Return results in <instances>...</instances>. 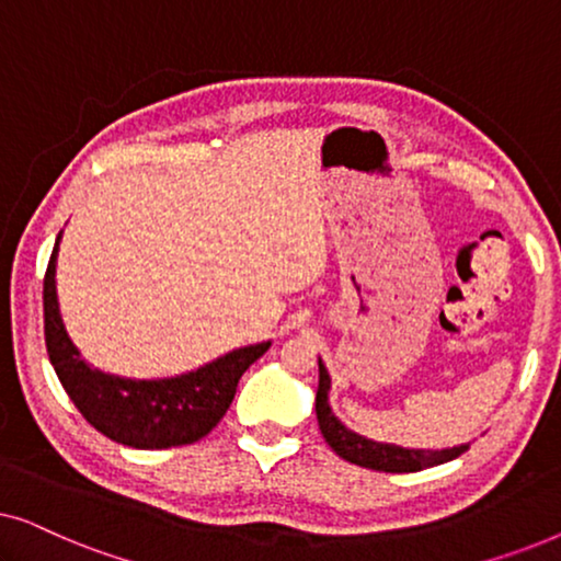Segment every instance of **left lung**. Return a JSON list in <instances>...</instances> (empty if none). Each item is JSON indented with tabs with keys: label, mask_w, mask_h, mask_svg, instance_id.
<instances>
[{
	"label": "left lung",
	"mask_w": 561,
	"mask_h": 561,
	"mask_svg": "<svg viewBox=\"0 0 561 561\" xmlns=\"http://www.w3.org/2000/svg\"><path fill=\"white\" fill-rule=\"evenodd\" d=\"M329 382L332 380H329L327 367L319 359V390H317L319 428L321 434H324L329 447L352 465L367 467V470H378V472H419V470H426V467L449 462V459L465 455V451L470 449V444L442 449V451L403 449V447H396V444H380V442L365 439V436L350 432V428L334 416L332 409H329Z\"/></svg>",
	"instance_id": "1"
}]
</instances>
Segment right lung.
Returning <instances> with one entry per match:
<instances>
[{"label": "right lung", "mask_w": 561, "mask_h": 561, "mask_svg": "<svg viewBox=\"0 0 561 561\" xmlns=\"http://www.w3.org/2000/svg\"><path fill=\"white\" fill-rule=\"evenodd\" d=\"M58 242L60 237L43 280L45 347L81 416L112 442L135 449H168L204 439L227 413L242 373L265 355L271 342L234 350L196 373L165 380H129L94 370L68 340L58 311Z\"/></svg>", "instance_id": "1"}]
</instances>
